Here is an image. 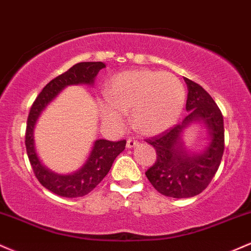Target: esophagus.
<instances>
[{"label": "esophagus", "mask_w": 251, "mask_h": 251, "mask_svg": "<svg viewBox=\"0 0 251 251\" xmlns=\"http://www.w3.org/2000/svg\"><path fill=\"white\" fill-rule=\"evenodd\" d=\"M137 144V141L135 138H128L126 140V148H134Z\"/></svg>", "instance_id": "1"}]
</instances>
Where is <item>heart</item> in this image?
I'll list each match as a JSON object with an SVG mask.
<instances>
[{"mask_svg": "<svg viewBox=\"0 0 251 251\" xmlns=\"http://www.w3.org/2000/svg\"><path fill=\"white\" fill-rule=\"evenodd\" d=\"M108 101L101 103L103 120L117 126L122 111H131V121L141 132L156 135L178 120L185 101L183 84L172 73L131 70L109 82Z\"/></svg>", "mask_w": 251, "mask_h": 251, "instance_id": "heart-1", "label": "heart"}]
</instances>
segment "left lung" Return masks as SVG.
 <instances>
[{"mask_svg": "<svg viewBox=\"0 0 251 251\" xmlns=\"http://www.w3.org/2000/svg\"><path fill=\"white\" fill-rule=\"evenodd\" d=\"M188 85L185 108L189 114L182 122L147 138L156 150V161L146 176L158 193L174 199L201 194L219 169L225 151L223 115L214 99L200 84L184 78ZM193 120H203L211 130V143L202 155L191 158L181 148L180 132Z\"/></svg>", "mask_w": 251, "mask_h": 251, "instance_id": "obj_1", "label": "left lung"}]
</instances>
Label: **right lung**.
Masks as SVG:
<instances>
[{
  "mask_svg": "<svg viewBox=\"0 0 251 251\" xmlns=\"http://www.w3.org/2000/svg\"><path fill=\"white\" fill-rule=\"evenodd\" d=\"M103 68H105V64L102 62H81L75 64L66 73L51 79L43 88L29 111L25 129V148L29 162L38 182L58 196L73 199V197H81L89 194L105 177L113 166L115 158L126 148V140L117 141V142L107 140L96 141L84 166L77 173L67 176H61L49 172L46 167L42 166L35 151L32 132L41 111L67 85L93 83L95 76Z\"/></svg>",
  "mask_w": 251,
  "mask_h": 251,
  "instance_id": "right-lung-1",
  "label": "right lung"
}]
</instances>
